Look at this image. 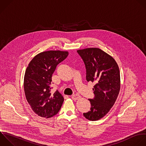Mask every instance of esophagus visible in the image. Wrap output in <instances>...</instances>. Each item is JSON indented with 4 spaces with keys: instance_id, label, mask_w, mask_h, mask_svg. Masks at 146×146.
<instances>
[{
    "instance_id": "obj_1",
    "label": "esophagus",
    "mask_w": 146,
    "mask_h": 146,
    "mask_svg": "<svg viewBox=\"0 0 146 146\" xmlns=\"http://www.w3.org/2000/svg\"><path fill=\"white\" fill-rule=\"evenodd\" d=\"M80 95H78V94H74L71 96V98L73 100H78V99L80 98Z\"/></svg>"
}]
</instances>
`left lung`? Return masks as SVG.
Wrapping results in <instances>:
<instances>
[{"label":"left lung","instance_id":"8db88e82","mask_svg":"<svg viewBox=\"0 0 146 146\" xmlns=\"http://www.w3.org/2000/svg\"><path fill=\"white\" fill-rule=\"evenodd\" d=\"M86 68V80L95 83L90 111L83 113L91 121L104 117L114 104L120 90V72L114 59L98 48L77 51Z\"/></svg>","mask_w":146,"mask_h":146}]
</instances>
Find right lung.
Segmentation results:
<instances>
[{"label": "right lung", "mask_w": 146, "mask_h": 146, "mask_svg": "<svg viewBox=\"0 0 146 146\" xmlns=\"http://www.w3.org/2000/svg\"><path fill=\"white\" fill-rule=\"evenodd\" d=\"M68 52L48 51L36 55L30 62L25 72L24 90L26 99L34 112L49 118L60 110L64 98L56 90L51 92L52 75L57 65L63 61Z\"/></svg>", "instance_id": "1"}]
</instances>
